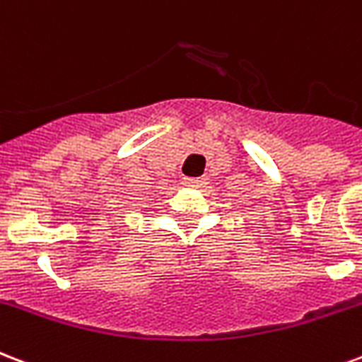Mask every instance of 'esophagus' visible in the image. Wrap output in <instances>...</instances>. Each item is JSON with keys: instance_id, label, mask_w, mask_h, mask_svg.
I'll use <instances>...</instances> for the list:
<instances>
[{"instance_id": "obj_1", "label": "esophagus", "mask_w": 362, "mask_h": 362, "mask_svg": "<svg viewBox=\"0 0 362 362\" xmlns=\"http://www.w3.org/2000/svg\"><path fill=\"white\" fill-rule=\"evenodd\" d=\"M184 184L187 187H199L203 186V178H184Z\"/></svg>"}]
</instances>
